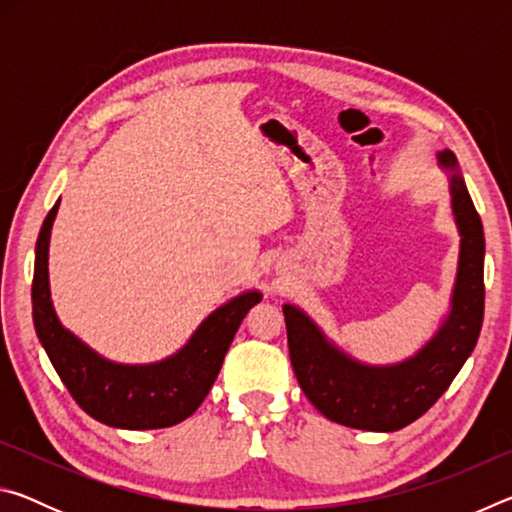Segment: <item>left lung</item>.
Masks as SVG:
<instances>
[{
	"instance_id": "left-lung-1",
	"label": "left lung",
	"mask_w": 512,
	"mask_h": 512,
	"mask_svg": "<svg viewBox=\"0 0 512 512\" xmlns=\"http://www.w3.org/2000/svg\"><path fill=\"white\" fill-rule=\"evenodd\" d=\"M447 169L452 210L461 232L452 309L436 336L395 366H366L341 352L305 311L284 305L289 357L298 384L327 420L366 431H397L427 413L470 357L483 323L485 239L479 214L452 151L438 155Z\"/></svg>"
}]
</instances>
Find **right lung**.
<instances>
[{
  "label": "right lung",
  "instance_id": "obj_1",
  "mask_svg": "<svg viewBox=\"0 0 512 512\" xmlns=\"http://www.w3.org/2000/svg\"><path fill=\"white\" fill-rule=\"evenodd\" d=\"M58 205L60 201L40 228L31 287L33 325L58 377L76 404L108 427L164 429L183 422L210 393L241 320L262 300V293H241L212 311L185 348L169 359L149 366H124L103 359L60 325L51 305L47 259Z\"/></svg>",
  "mask_w": 512,
  "mask_h": 512
}]
</instances>
